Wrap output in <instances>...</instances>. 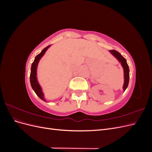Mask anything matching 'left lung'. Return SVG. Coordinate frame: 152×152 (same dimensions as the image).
<instances>
[{"label":"left lung","instance_id":"left-lung-1","mask_svg":"<svg viewBox=\"0 0 152 152\" xmlns=\"http://www.w3.org/2000/svg\"><path fill=\"white\" fill-rule=\"evenodd\" d=\"M110 52L111 53L113 56L117 58L118 60L121 63V65L123 66L124 71V84L123 86V89L125 91L129 84V68L127 63V61L125 58H124L122 55L115 50H110Z\"/></svg>","mask_w":152,"mask_h":152}]
</instances>
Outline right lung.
Masks as SVG:
<instances>
[{
  "instance_id": "obj_1",
  "label": "right lung",
  "mask_w": 152,
  "mask_h": 152,
  "mask_svg": "<svg viewBox=\"0 0 152 152\" xmlns=\"http://www.w3.org/2000/svg\"><path fill=\"white\" fill-rule=\"evenodd\" d=\"M50 46V45H48L46 48H45L40 54H39L37 56H36L34 61L31 64V73H30V83L32 89L34 90L35 92V93L37 94L39 97L44 101H45L44 98V94L42 92V89H41V87L40 85L39 84L37 80V66L38 65V63L40 60V59L42 57L44 53L46 51L47 49Z\"/></svg>"
}]
</instances>
